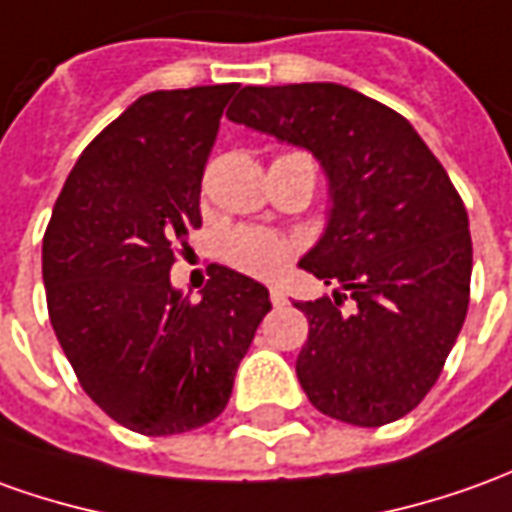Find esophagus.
Masks as SVG:
<instances>
[{
  "label": "esophagus",
  "mask_w": 512,
  "mask_h": 512,
  "mask_svg": "<svg viewBox=\"0 0 512 512\" xmlns=\"http://www.w3.org/2000/svg\"><path fill=\"white\" fill-rule=\"evenodd\" d=\"M270 301H273V306H284V303H287V295H284L281 287H270Z\"/></svg>",
  "instance_id": "34e87169"
}]
</instances>
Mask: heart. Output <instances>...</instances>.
I'll list each match as a JSON object with an SVG mask.
<instances>
[{
    "label": "heart",
    "instance_id": "heart-1",
    "mask_svg": "<svg viewBox=\"0 0 512 512\" xmlns=\"http://www.w3.org/2000/svg\"><path fill=\"white\" fill-rule=\"evenodd\" d=\"M222 256L248 276L273 278L295 256V242L270 228H236L222 239Z\"/></svg>",
    "mask_w": 512,
    "mask_h": 512
}]
</instances>
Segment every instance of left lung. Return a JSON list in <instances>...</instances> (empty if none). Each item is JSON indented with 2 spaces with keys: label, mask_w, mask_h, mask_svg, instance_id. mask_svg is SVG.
I'll use <instances>...</instances> for the list:
<instances>
[{
  "label": "left lung",
  "mask_w": 512,
  "mask_h": 512,
  "mask_svg": "<svg viewBox=\"0 0 512 512\" xmlns=\"http://www.w3.org/2000/svg\"><path fill=\"white\" fill-rule=\"evenodd\" d=\"M236 125L303 147L329 181L326 228L298 267L339 290L298 301L309 340L295 373L329 418L382 426L438 382L468 312V214L446 169L393 108L340 83L245 86Z\"/></svg>",
  "instance_id": "obj_1"
}]
</instances>
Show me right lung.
<instances>
[{"instance_id": "obj_1", "label": "right lung", "mask_w": 512, "mask_h": 512, "mask_svg": "<svg viewBox=\"0 0 512 512\" xmlns=\"http://www.w3.org/2000/svg\"><path fill=\"white\" fill-rule=\"evenodd\" d=\"M239 83L153 91L88 144L44 234L49 320L88 398L139 435L214 421L262 317L264 284L211 264L200 301L172 287L200 228V181Z\"/></svg>"}]
</instances>
